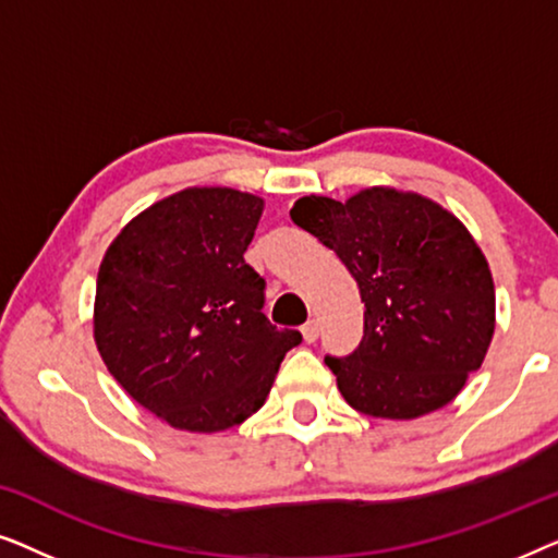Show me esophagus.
Returning <instances> with one entry per match:
<instances>
[{
	"instance_id": "34e87169",
	"label": "esophagus",
	"mask_w": 558,
	"mask_h": 558,
	"mask_svg": "<svg viewBox=\"0 0 558 558\" xmlns=\"http://www.w3.org/2000/svg\"><path fill=\"white\" fill-rule=\"evenodd\" d=\"M302 338H304V342H315L319 338V323H317V319H310V323L302 325Z\"/></svg>"
}]
</instances>
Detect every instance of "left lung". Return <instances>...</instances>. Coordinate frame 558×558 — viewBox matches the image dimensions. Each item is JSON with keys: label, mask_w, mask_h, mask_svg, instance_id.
Instances as JSON below:
<instances>
[{"label": "left lung", "mask_w": 558, "mask_h": 558, "mask_svg": "<svg viewBox=\"0 0 558 558\" xmlns=\"http://www.w3.org/2000/svg\"><path fill=\"white\" fill-rule=\"evenodd\" d=\"M289 216L340 256L365 302L361 345L325 355L350 407L380 418L447 407L483 365L495 330L493 277L468 228L391 187L348 203L310 195Z\"/></svg>", "instance_id": "left-lung-1"}]
</instances>
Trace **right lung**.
I'll list each match as a JSON object with an SVG mask.
<instances>
[{"mask_svg":"<svg viewBox=\"0 0 558 558\" xmlns=\"http://www.w3.org/2000/svg\"><path fill=\"white\" fill-rule=\"evenodd\" d=\"M262 210V197L231 187L182 190L136 216L98 269V353L174 429L241 424L302 342L264 315L266 281L243 258Z\"/></svg>","mask_w":558,"mask_h":558,"instance_id":"obj_1","label":"right lung"}]
</instances>
